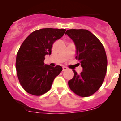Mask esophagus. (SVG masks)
Instances as JSON below:
<instances>
[{"mask_svg":"<svg viewBox=\"0 0 121 121\" xmlns=\"http://www.w3.org/2000/svg\"><path fill=\"white\" fill-rule=\"evenodd\" d=\"M62 69H63V71H65V70H67V68L66 67H63Z\"/></svg>","mask_w":121,"mask_h":121,"instance_id":"obj_1","label":"esophagus"}]
</instances>
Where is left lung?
Segmentation results:
<instances>
[{
  "mask_svg": "<svg viewBox=\"0 0 121 121\" xmlns=\"http://www.w3.org/2000/svg\"><path fill=\"white\" fill-rule=\"evenodd\" d=\"M76 47V57L83 71L68 81L69 87L81 97L91 96L99 89L107 69V58L103 45L93 33L83 29H71L66 31Z\"/></svg>",
  "mask_w": 121,
  "mask_h": 121,
  "instance_id": "8db88e82",
  "label": "left lung"
}]
</instances>
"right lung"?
<instances>
[{
	"instance_id": "add662e5",
	"label": "right lung",
	"mask_w": 121,
	"mask_h": 121,
	"mask_svg": "<svg viewBox=\"0 0 121 121\" xmlns=\"http://www.w3.org/2000/svg\"><path fill=\"white\" fill-rule=\"evenodd\" d=\"M65 29L42 28L31 33L23 42L16 60L17 75L25 91L40 96L48 91L61 66L44 64L45 56L51 54L54 42L64 36Z\"/></svg>"
}]
</instances>
